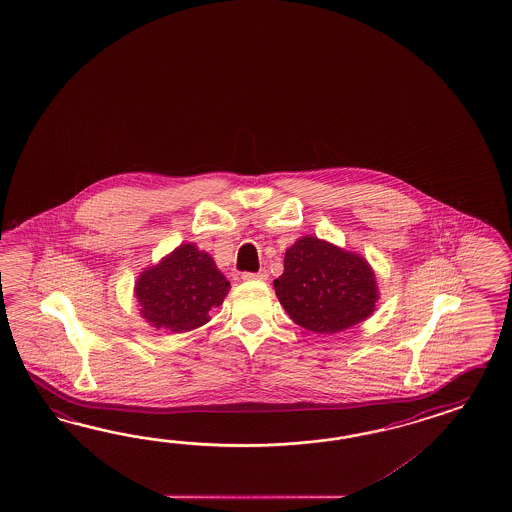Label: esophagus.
<instances>
[{"label": "esophagus", "mask_w": 512, "mask_h": 512, "mask_svg": "<svg viewBox=\"0 0 512 512\" xmlns=\"http://www.w3.org/2000/svg\"><path fill=\"white\" fill-rule=\"evenodd\" d=\"M242 279H244V281H266L268 274H266V272H255V274H253V272H244Z\"/></svg>", "instance_id": "esophagus-1"}]
</instances>
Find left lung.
Wrapping results in <instances>:
<instances>
[{"mask_svg": "<svg viewBox=\"0 0 512 512\" xmlns=\"http://www.w3.org/2000/svg\"><path fill=\"white\" fill-rule=\"evenodd\" d=\"M274 287L289 317L315 333L343 332L371 317L378 300L371 264L317 236H302L287 249Z\"/></svg>", "mask_w": 512, "mask_h": 512, "instance_id": "left-lung-1", "label": "left lung"}]
</instances>
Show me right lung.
I'll return each instance as SVG.
<instances>
[{
	"mask_svg": "<svg viewBox=\"0 0 512 512\" xmlns=\"http://www.w3.org/2000/svg\"><path fill=\"white\" fill-rule=\"evenodd\" d=\"M231 283L214 259L195 244H182L136 281L141 317L152 328L182 333L210 320V309L223 304Z\"/></svg>",
	"mask_w": 512,
	"mask_h": 512,
	"instance_id": "1",
	"label": "right lung"
}]
</instances>
